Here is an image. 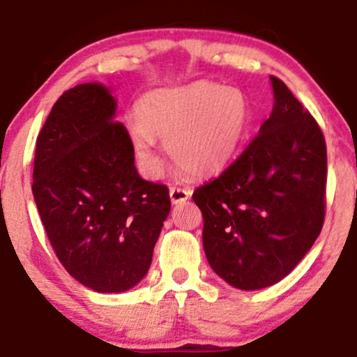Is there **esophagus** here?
Masks as SVG:
<instances>
[{
  "label": "esophagus",
  "instance_id": "1",
  "mask_svg": "<svg viewBox=\"0 0 357 357\" xmlns=\"http://www.w3.org/2000/svg\"><path fill=\"white\" fill-rule=\"evenodd\" d=\"M169 196H171V202H173L174 204L176 203H183V202H186V199L191 196V190H188V188L171 186Z\"/></svg>",
  "mask_w": 357,
  "mask_h": 357
}]
</instances>
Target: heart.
I'll use <instances>...</instances> for the list:
<instances>
[{
	"instance_id": "heart-1",
	"label": "heart",
	"mask_w": 357,
	"mask_h": 357,
	"mask_svg": "<svg viewBox=\"0 0 357 357\" xmlns=\"http://www.w3.org/2000/svg\"><path fill=\"white\" fill-rule=\"evenodd\" d=\"M130 139L142 171L159 169L155 137L165 139L169 158L186 173L203 176L223 169L243 142L252 121L248 97L215 82L159 89L137 104Z\"/></svg>"
}]
</instances>
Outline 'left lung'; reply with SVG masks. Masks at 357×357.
Instances as JSON below:
<instances>
[{
  "label": "left lung",
  "mask_w": 357,
  "mask_h": 357,
  "mask_svg": "<svg viewBox=\"0 0 357 357\" xmlns=\"http://www.w3.org/2000/svg\"><path fill=\"white\" fill-rule=\"evenodd\" d=\"M270 82V117L218 178L192 192L203 213L208 261L241 290L289 275L326 218V139L284 82L273 75Z\"/></svg>",
  "instance_id": "obj_1"
}]
</instances>
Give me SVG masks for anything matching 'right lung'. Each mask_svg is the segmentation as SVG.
<instances>
[{"instance_id":"right-lung-1","label":"right lung","mask_w":357,"mask_h":357,"mask_svg":"<svg viewBox=\"0 0 357 357\" xmlns=\"http://www.w3.org/2000/svg\"><path fill=\"white\" fill-rule=\"evenodd\" d=\"M116 100L100 84L60 96L36 137L33 190L60 264L96 292L142 280L171 210L166 184L146 181Z\"/></svg>"}]
</instances>
